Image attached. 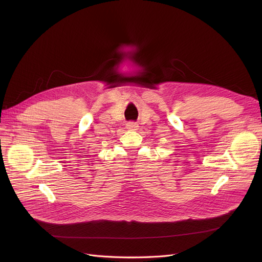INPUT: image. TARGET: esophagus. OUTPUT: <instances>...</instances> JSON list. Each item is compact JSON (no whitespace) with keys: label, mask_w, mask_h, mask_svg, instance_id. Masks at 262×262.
<instances>
[{"label":"esophagus","mask_w":262,"mask_h":262,"mask_svg":"<svg viewBox=\"0 0 262 262\" xmlns=\"http://www.w3.org/2000/svg\"><path fill=\"white\" fill-rule=\"evenodd\" d=\"M126 128L129 130H137L138 129V124L135 123V122H128L126 124Z\"/></svg>","instance_id":"1"}]
</instances>
